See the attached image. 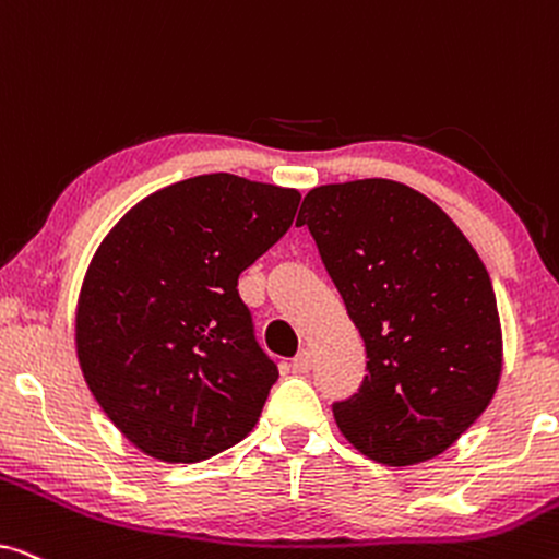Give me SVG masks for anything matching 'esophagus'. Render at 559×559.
Instances as JSON below:
<instances>
[{"instance_id":"1","label":"esophagus","mask_w":559,"mask_h":559,"mask_svg":"<svg viewBox=\"0 0 559 559\" xmlns=\"http://www.w3.org/2000/svg\"><path fill=\"white\" fill-rule=\"evenodd\" d=\"M310 366H312L310 350H308V348H302L300 354H297V356L293 358V371H295V373H308V371H310Z\"/></svg>"}]
</instances>
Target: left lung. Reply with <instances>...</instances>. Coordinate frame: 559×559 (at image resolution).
Listing matches in <instances>:
<instances>
[{
    "label": "left lung",
    "instance_id": "obj_1",
    "mask_svg": "<svg viewBox=\"0 0 559 559\" xmlns=\"http://www.w3.org/2000/svg\"><path fill=\"white\" fill-rule=\"evenodd\" d=\"M308 226L366 346L364 384L333 404L356 450L384 465L445 453L493 400L503 366L491 277L453 218L386 178L318 186Z\"/></svg>",
    "mask_w": 559,
    "mask_h": 559
}]
</instances>
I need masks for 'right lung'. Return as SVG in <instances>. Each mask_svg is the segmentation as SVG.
Masks as SVG:
<instances>
[{
  "instance_id": "obj_1",
  "label": "right lung",
  "mask_w": 559,
  "mask_h": 559,
  "mask_svg": "<svg viewBox=\"0 0 559 559\" xmlns=\"http://www.w3.org/2000/svg\"><path fill=\"white\" fill-rule=\"evenodd\" d=\"M300 190L213 173L132 205L75 305V356L98 407L144 455L198 463L254 430L280 371L239 274L293 226Z\"/></svg>"
}]
</instances>
